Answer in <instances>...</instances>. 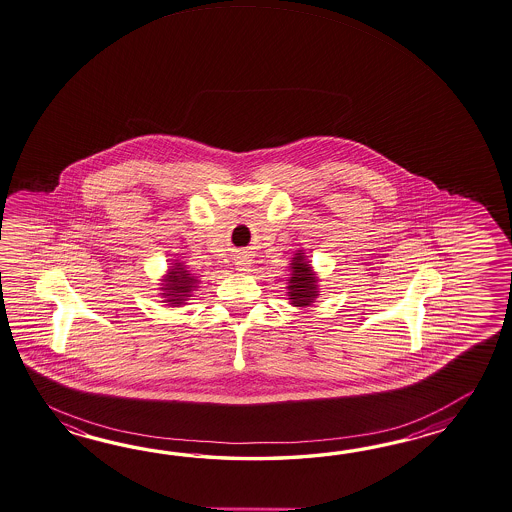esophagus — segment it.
Returning a JSON list of instances; mask_svg holds the SVG:
<instances>
[{
	"mask_svg": "<svg viewBox=\"0 0 512 512\" xmlns=\"http://www.w3.org/2000/svg\"><path fill=\"white\" fill-rule=\"evenodd\" d=\"M240 270H246V268H240Z\"/></svg>",
	"mask_w": 512,
	"mask_h": 512,
	"instance_id": "obj_1",
	"label": "esophagus"
}]
</instances>
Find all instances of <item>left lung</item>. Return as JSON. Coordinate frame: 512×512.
Masks as SVG:
<instances>
[{"label": "left lung", "instance_id": "obj_1", "mask_svg": "<svg viewBox=\"0 0 512 512\" xmlns=\"http://www.w3.org/2000/svg\"><path fill=\"white\" fill-rule=\"evenodd\" d=\"M290 270H292L290 286H288L290 301L294 307H308L318 296L316 273L310 270V264L305 261V257L301 253H296Z\"/></svg>", "mask_w": 512, "mask_h": 512}]
</instances>
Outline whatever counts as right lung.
<instances>
[{
	"label": "right lung",
	"instance_id": "add662e5",
	"mask_svg": "<svg viewBox=\"0 0 512 512\" xmlns=\"http://www.w3.org/2000/svg\"><path fill=\"white\" fill-rule=\"evenodd\" d=\"M198 283L196 275L189 273L185 268H182L180 262H176V268H172L169 275H167V281H165V288H161L163 296L167 297V301L171 303L172 307L176 305H182L183 297H189V292L196 288L194 284Z\"/></svg>",
	"mask_w": 512,
	"mask_h": 512
}]
</instances>
